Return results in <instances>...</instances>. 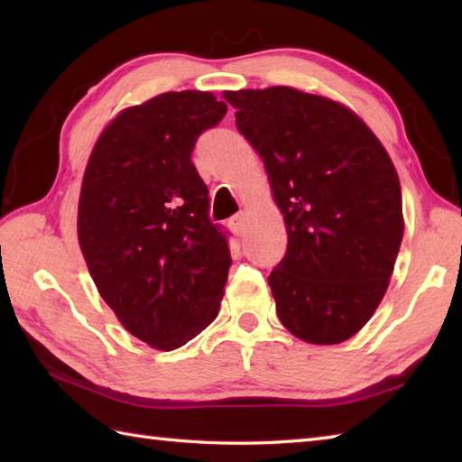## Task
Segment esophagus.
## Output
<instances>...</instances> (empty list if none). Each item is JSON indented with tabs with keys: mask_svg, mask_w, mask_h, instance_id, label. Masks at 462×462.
<instances>
[{
	"mask_svg": "<svg viewBox=\"0 0 462 462\" xmlns=\"http://www.w3.org/2000/svg\"><path fill=\"white\" fill-rule=\"evenodd\" d=\"M228 226H230V230H232L234 234H238V236H242V234L246 232L248 216L244 214V212H240V214H236V216H232V218L228 220Z\"/></svg>",
	"mask_w": 462,
	"mask_h": 462,
	"instance_id": "esophagus-1",
	"label": "esophagus"
}]
</instances>
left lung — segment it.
<instances>
[{"mask_svg": "<svg viewBox=\"0 0 462 462\" xmlns=\"http://www.w3.org/2000/svg\"><path fill=\"white\" fill-rule=\"evenodd\" d=\"M224 99L286 220V256L268 276L280 321L316 346L349 339L385 296L403 240L393 162L356 113L326 97L270 87Z\"/></svg>", "mask_w": 462, "mask_h": 462, "instance_id": "obj_1", "label": "left lung"}]
</instances>
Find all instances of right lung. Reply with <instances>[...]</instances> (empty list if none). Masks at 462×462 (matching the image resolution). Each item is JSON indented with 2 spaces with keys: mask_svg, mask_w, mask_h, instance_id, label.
Wrapping results in <instances>:
<instances>
[{
  "mask_svg": "<svg viewBox=\"0 0 462 462\" xmlns=\"http://www.w3.org/2000/svg\"><path fill=\"white\" fill-rule=\"evenodd\" d=\"M226 111L204 91L129 106L99 136L83 176L77 232L95 286L125 329L162 351L216 319L232 266L190 161Z\"/></svg>",
  "mask_w": 462,
  "mask_h": 462,
  "instance_id": "right-lung-1",
  "label": "right lung"
}]
</instances>
